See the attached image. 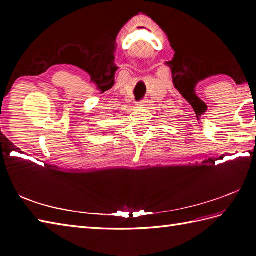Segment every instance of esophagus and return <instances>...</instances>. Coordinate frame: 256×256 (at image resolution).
Wrapping results in <instances>:
<instances>
[{
    "label": "esophagus",
    "mask_w": 256,
    "mask_h": 256,
    "mask_svg": "<svg viewBox=\"0 0 256 256\" xmlns=\"http://www.w3.org/2000/svg\"><path fill=\"white\" fill-rule=\"evenodd\" d=\"M136 106H148V101H146V100L140 101V102H138Z\"/></svg>",
    "instance_id": "34e87169"
}]
</instances>
